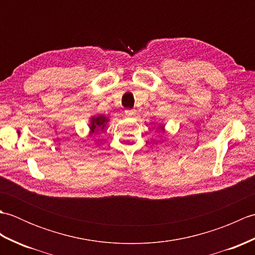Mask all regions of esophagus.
<instances>
[{"label":"esophagus","instance_id":"1","mask_svg":"<svg viewBox=\"0 0 255 255\" xmlns=\"http://www.w3.org/2000/svg\"><path fill=\"white\" fill-rule=\"evenodd\" d=\"M125 114H126L127 117H132L136 115V112H134L133 110H126L125 111Z\"/></svg>","mask_w":255,"mask_h":255}]
</instances>
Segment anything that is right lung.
<instances>
[{"instance_id": "1", "label": "right lung", "mask_w": 255, "mask_h": 255, "mask_svg": "<svg viewBox=\"0 0 255 255\" xmlns=\"http://www.w3.org/2000/svg\"><path fill=\"white\" fill-rule=\"evenodd\" d=\"M106 122H107V118L103 115L92 118L91 126H90L92 132H96L97 130H100V129L104 128Z\"/></svg>"}]
</instances>
